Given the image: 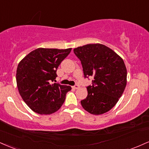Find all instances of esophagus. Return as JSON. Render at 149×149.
<instances>
[{
	"mask_svg": "<svg viewBox=\"0 0 149 149\" xmlns=\"http://www.w3.org/2000/svg\"><path fill=\"white\" fill-rule=\"evenodd\" d=\"M73 88L75 89H78V88H80V86L78 85H76L75 86H73Z\"/></svg>",
	"mask_w": 149,
	"mask_h": 149,
	"instance_id": "34e87169",
	"label": "esophagus"
}]
</instances>
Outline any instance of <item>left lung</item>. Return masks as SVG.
<instances>
[{
	"instance_id": "8db88e82",
	"label": "left lung",
	"mask_w": 149,
	"mask_h": 149,
	"mask_svg": "<svg viewBox=\"0 0 149 149\" xmlns=\"http://www.w3.org/2000/svg\"><path fill=\"white\" fill-rule=\"evenodd\" d=\"M80 60L85 77L93 76L92 85L87 87L82 107L90 114H102L116 105L127 82V70L123 59L101 44H89L73 49Z\"/></svg>"
}]
</instances>
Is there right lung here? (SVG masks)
I'll list each match as a JSON object with an SVG mask.
<instances>
[{
  "label": "right lung",
  "mask_w": 149,
  "mask_h": 149,
  "mask_svg": "<svg viewBox=\"0 0 149 149\" xmlns=\"http://www.w3.org/2000/svg\"><path fill=\"white\" fill-rule=\"evenodd\" d=\"M71 51V48H39L30 52L18 64V90L27 105L36 113L53 114L64 103L71 87L51 82L56 78L57 68Z\"/></svg>",
  "instance_id": "1"
}]
</instances>
